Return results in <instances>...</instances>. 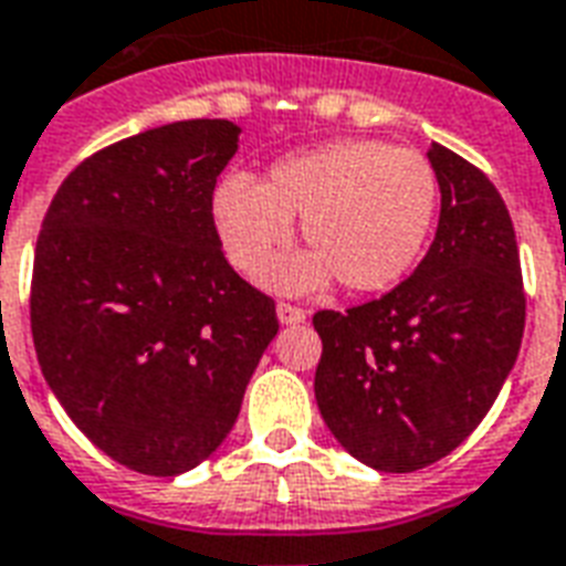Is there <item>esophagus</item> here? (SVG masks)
I'll use <instances>...</instances> for the list:
<instances>
[{"mask_svg":"<svg viewBox=\"0 0 566 566\" xmlns=\"http://www.w3.org/2000/svg\"><path fill=\"white\" fill-rule=\"evenodd\" d=\"M275 315H279V321H282L284 326H287V324H303L305 308H300V305H291V303H279V305H275Z\"/></svg>","mask_w":566,"mask_h":566,"instance_id":"34e87169","label":"esophagus"}]
</instances>
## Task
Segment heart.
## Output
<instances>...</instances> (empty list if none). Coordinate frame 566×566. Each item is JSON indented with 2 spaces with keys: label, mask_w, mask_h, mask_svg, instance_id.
<instances>
[{
  "label": "heart",
  "mask_w": 566,
  "mask_h": 566,
  "mask_svg": "<svg viewBox=\"0 0 566 566\" xmlns=\"http://www.w3.org/2000/svg\"><path fill=\"white\" fill-rule=\"evenodd\" d=\"M438 212V174L417 149L347 137L287 155L261 186L221 179L212 221L228 261L261 275L303 221L312 251L279 263L266 282L305 294L342 279L354 294L389 291L420 263Z\"/></svg>",
  "instance_id": "b5f03b06"
}]
</instances>
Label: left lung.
Masks as SVG:
<instances>
[{
  "label": "left lung",
  "instance_id": "obj_1",
  "mask_svg": "<svg viewBox=\"0 0 566 566\" xmlns=\"http://www.w3.org/2000/svg\"><path fill=\"white\" fill-rule=\"evenodd\" d=\"M429 161L441 219L411 279L315 315L321 417L347 453L387 474L420 471L474 432L525 333L516 233L497 188L441 144Z\"/></svg>",
  "mask_w": 566,
  "mask_h": 566
}]
</instances>
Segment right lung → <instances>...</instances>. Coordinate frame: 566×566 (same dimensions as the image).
<instances>
[{
  "instance_id": "add662e5",
  "label": "right lung",
  "mask_w": 566,
  "mask_h": 566,
  "mask_svg": "<svg viewBox=\"0 0 566 566\" xmlns=\"http://www.w3.org/2000/svg\"><path fill=\"white\" fill-rule=\"evenodd\" d=\"M237 149L228 119L125 137L71 170L38 233V366L74 426L137 474H186L216 453L279 333L212 221Z\"/></svg>"
}]
</instances>
